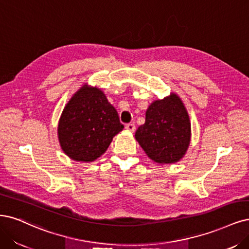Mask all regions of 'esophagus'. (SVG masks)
I'll list each match as a JSON object with an SVG mask.
<instances>
[{
  "label": "esophagus",
  "mask_w": 249,
  "mask_h": 249,
  "mask_svg": "<svg viewBox=\"0 0 249 249\" xmlns=\"http://www.w3.org/2000/svg\"><path fill=\"white\" fill-rule=\"evenodd\" d=\"M125 128H126L127 131H130V132H134V131L136 130V125H135L133 123H130V124H125Z\"/></svg>",
  "instance_id": "1"
}]
</instances>
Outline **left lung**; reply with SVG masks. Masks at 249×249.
<instances>
[{
    "instance_id": "8db88e82",
    "label": "left lung",
    "mask_w": 249,
    "mask_h": 249,
    "mask_svg": "<svg viewBox=\"0 0 249 249\" xmlns=\"http://www.w3.org/2000/svg\"><path fill=\"white\" fill-rule=\"evenodd\" d=\"M191 135L190 116L183 103L176 93H171L151 103L135 138L152 160L173 164L183 158Z\"/></svg>"
}]
</instances>
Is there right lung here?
Masks as SVG:
<instances>
[{
	"label": "right lung",
	"mask_w": 249,
	"mask_h": 249,
	"mask_svg": "<svg viewBox=\"0 0 249 249\" xmlns=\"http://www.w3.org/2000/svg\"><path fill=\"white\" fill-rule=\"evenodd\" d=\"M115 108L97 88L83 85L64 108L57 126L63 151L77 161H92L104 153L123 131Z\"/></svg>",
	"instance_id": "1"
}]
</instances>
